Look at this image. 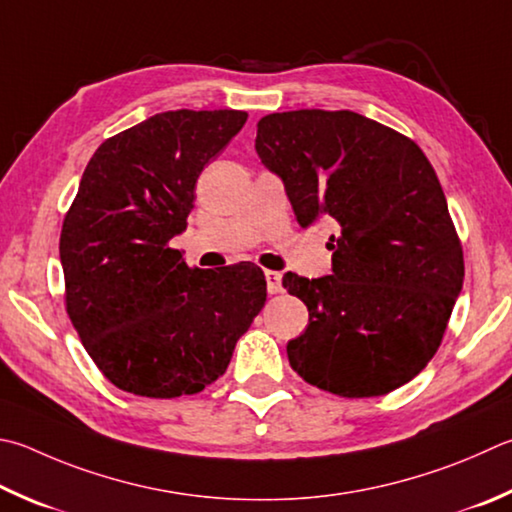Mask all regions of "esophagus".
I'll return each instance as SVG.
<instances>
[{
	"mask_svg": "<svg viewBox=\"0 0 512 512\" xmlns=\"http://www.w3.org/2000/svg\"><path fill=\"white\" fill-rule=\"evenodd\" d=\"M264 277H266V288L268 293L275 295V293H282V275L275 273V271H264Z\"/></svg>",
	"mask_w": 512,
	"mask_h": 512,
	"instance_id": "1",
	"label": "esophagus"
}]
</instances>
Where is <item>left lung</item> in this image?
Instances as JSON below:
<instances>
[{"mask_svg":"<svg viewBox=\"0 0 512 512\" xmlns=\"http://www.w3.org/2000/svg\"><path fill=\"white\" fill-rule=\"evenodd\" d=\"M259 159L300 226L327 215L333 275H284L309 309L286 345L306 383L345 398L394 392L439 349L463 286V250L434 167L412 138L356 111L297 109L257 123Z\"/></svg>","mask_w":512,"mask_h":512,"instance_id":"left-lung-1","label":"left lung"}]
</instances>
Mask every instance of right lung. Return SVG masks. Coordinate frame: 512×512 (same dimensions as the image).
Returning a JSON list of instances; mask_svg holds the SVG:
<instances>
[{
	"instance_id": "1",
	"label": "right lung",
	"mask_w": 512,
	"mask_h": 512,
	"mask_svg": "<svg viewBox=\"0 0 512 512\" xmlns=\"http://www.w3.org/2000/svg\"><path fill=\"white\" fill-rule=\"evenodd\" d=\"M246 118L163 111L107 138L85 167L60 235L64 302L91 360L123 392H201L262 311V268L201 271L170 248L188 226L203 167Z\"/></svg>"
}]
</instances>
